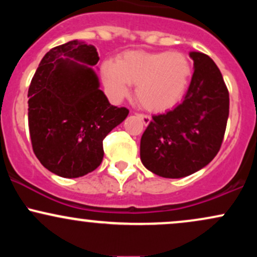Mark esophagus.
<instances>
[{"instance_id":"obj_1","label":"esophagus","mask_w":257,"mask_h":257,"mask_svg":"<svg viewBox=\"0 0 257 257\" xmlns=\"http://www.w3.org/2000/svg\"><path fill=\"white\" fill-rule=\"evenodd\" d=\"M138 116L140 117L141 120H143V123H144V124H145V125H147V124H149L150 122H151V117H150V116H147V114L138 113Z\"/></svg>"}]
</instances>
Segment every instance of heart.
<instances>
[{
	"label": "heart",
	"instance_id": "b5f03b06",
	"mask_svg": "<svg viewBox=\"0 0 257 257\" xmlns=\"http://www.w3.org/2000/svg\"><path fill=\"white\" fill-rule=\"evenodd\" d=\"M192 76V64L180 52H141L123 54L117 61L102 64V78L113 99L128 94L137 83L135 95L150 111H166L184 98Z\"/></svg>",
	"mask_w": 257,
	"mask_h": 257
}]
</instances>
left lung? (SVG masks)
Instances as JSON below:
<instances>
[{
	"label": "left lung",
	"mask_w": 257,
	"mask_h": 257,
	"mask_svg": "<svg viewBox=\"0 0 257 257\" xmlns=\"http://www.w3.org/2000/svg\"><path fill=\"white\" fill-rule=\"evenodd\" d=\"M190 57L194 72L182 102L152 116L141 137V162L162 178H185L208 166L225 135L229 95L222 75L206 54Z\"/></svg>",
	"instance_id": "1"
}]
</instances>
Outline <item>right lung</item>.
Returning <instances> with one entry per match:
<instances>
[{
  "label": "right lung",
  "instance_id": "right-lung-1",
  "mask_svg": "<svg viewBox=\"0 0 257 257\" xmlns=\"http://www.w3.org/2000/svg\"><path fill=\"white\" fill-rule=\"evenodd\" d=\"M96 48L73 40L44 55L29 87V131L35 155L49 172L79 178L104 157L102 140L126 118L111 105L94 71Z\"/></svg>",
  "mask_w": 257,
  "mask_h": 257
}]
</instances>
